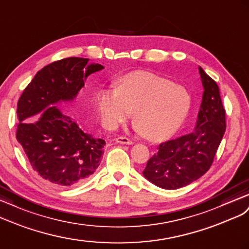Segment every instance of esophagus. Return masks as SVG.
Returning <instances> with one entry per match:
<instances>
[{
    "instance_id": "1",
    "label": "esophagus",
    "mask_w": 249,
    "mask_h": 249,
    "mask_svg": "<svg viewBox=\"0 0 249 249\" xmlns=\"http://www.w3.org/2000/svg\"><path fill=\"white\" fill-rule=\"evenodd\" d=\"M116 142L120 143V144H127V145H131L132 144L131 140H129L128 138H126V137H118V138H116Z\"/></svg>"
}]
</instances>
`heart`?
I'll return each mask as SVG.
<instances>
[{"label": "heart", "mask_w": 249, "mask_h": 249, "mask_svg": "<svg viewBox=\"0 0 249 249\" xmlns=\"http://www.w3.org/2000/svg\"><path fill=\"white\" fill-rule=\"evenodd\" d=\"M117 88H100L95 94L102 123L114 129L133 111L136 129L149 141H162L179 130L191 108L187 89L149 71L124 74Z\"/></svg>", "instance_id": "1"}]
</instances>
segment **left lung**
Masks as SVG:
<instances>
[{
  "mask_svg": "<svg viewBox=\"0 0 249 249\" xmlns=\"http://www.w3.org/2000/svg\"><path fill=\"white\" fill-rule=\"evenodd\" d=\"M199 71L204 92L195 130L161 143L143 170L146 179L164 189L184 187L206 174L226 130L219 87L201 67Z\"/></svg>",
  "mask_w": 249,
  "mask_h": 249,
  "instance_id": "1",
  "label": "left lung"
}]
</instances>
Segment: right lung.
Listing matches in <instances>:
<instances>
[{
	"label": "right lung",
	"instance_id": "right-lung-1",
	"mask_svg": "<svg viewBox=\"0 0 249 249\" xmlns=\"http://www.w3.org/2000/svg\"><path fill=\"white\" fill-rule=\"evenodd\" d=\"M89 59L66 58L48 64L35 75L18 101L16 137L31 167L56 186L86 181L103 158L104 140L83 131L54 104L73 100L89 74L103 69Z\"/></svg>",
	"mask_w": 249,
	"mask_h": 249
}]
</instances>
